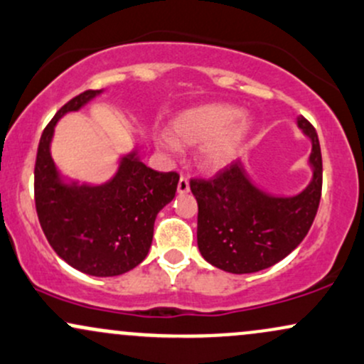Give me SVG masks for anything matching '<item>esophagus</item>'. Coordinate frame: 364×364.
Listing matches in <instances>:
<instances>
[{"instance_id":"1","label":"esophagus","mask_w":364,"mask_h":364,"mask_svg":"<svg viewBox=\"0 0 364 364\" xmlns=\"http://www.w3.org/2000/svg\"><path fill=\"white\" fill-rule=\"evenodd\" d=\"M190 191V181H188L186 176H181L178 181V193H188Z\"/></svg>"}]
</instances>
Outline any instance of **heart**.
Masks as SVG:
<instances>
[{"label":"heart","mask_w":364,"mask_h":364,"mask_svg":"<svg viewBox=\"0 0 364 364\" xmlns=\"http://www.w3.org/2000/svg\"><path fill=\"white\" fill-rule=\"evenodd\" d=\"M250 133V121L231 104H207L185 111L168 127V139L176 147L203 145L202 161L207 168H223L232 161ZM168 140H161L168 147Z\"/></svg>","instance_id":"1"}]
</instances>
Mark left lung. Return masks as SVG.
Returning <instances> with one entry per match:
<instances>
[{
	"label": "left lung",
	"instance_id": "obj_1",
	"mask_svg": "<svg viewBox=\"0 0 364 364\" xmlns=\"http://www.w3.org/2000/svg\"><path fill=\"white\" fill-rule=\"evenodd\" d=\"M298 124L313 144V179L303 193L291 198L263 195L246 179L237 162L208 179H190L198 203V250L217 269L231 274L269 269L310 231L320 205L323 168L315 127L306 118H299Z\"/></svg>",
	"mask_w": 364,
	"mask_h": 364
}]
</instances>
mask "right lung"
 I'll use <instances>...</instances> for the list:
<instances>
[{"mask_svg": "<svg viewBox=\"0 0 364 364\" xmlns=\"http://www.w3.org/2000/svg\"><path fill=\"white\" fill-rule=\"evenodd\" d=\"M97 94L75 95L44 128L36 157L34 198L41 228L63 260L83 274L114 277L147 257L156 217L176 195L179 174L147 168L132 154L104 186L61 181L49 152L54 124Z\"/></svg>", "mask_w": 364, "mask_h": 364, "instance_id": "1", "label": "right lung"}]
</instances>
